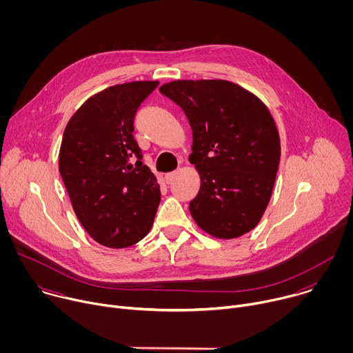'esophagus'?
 Returning <instances> with one entry per match:
<instances>
[{
  "label": "esophagus",
  "instance_id": "34e87169",
  "mask_svg": "<svg viewBox=\"0 0 353 353\" xmlns=\"http://www.w3.org/2000/svg\"><path fill=\"white\" fill-rule=\"evenodd\" d=\"M174 176H176V173H174V172H173V173H168V174H165V181H166V184H170V183L173 181Z\"/></svg>",
  "mask_w": 353,
  "mask_h": 353
}]
</instances>
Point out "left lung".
<instances>
[{"label":"left lung","mask_w":353,"mask_h":353,"mask_svg":"<svg viewBox=\"0 0 353 353\" xmlns=\"http://www.w3.org/2000/svg\"><path fill=\"white\" fill-rule=\"evenodd\" d=\"M159 92L181 108L192 130L190 162L201 176L190 203L196 225L219 239L260 222L275 183L281 143L265 105L228 81H174Z\"/></svg>","instance_id":"8db88e82"}]
</instances>
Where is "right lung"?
Listing matches in <instances>:
<instances>
[{"label":"right lung","instance_id":"add662e5","mask_svg":"<svg viewBox=\"0 0 353 353\" xmlns=\"http://www.w3.org/2000/svg\"><path fill=\"white\" fill-rule=\"evenodd\" d=\"M158 85L139 81L102 90L78 109L63 135L60 174L72 208L85 230L112 248L143 239L161 203L158 180L132 135L138 109Z\"/></svg>","mask_w":353,"mask_h":353}]
</instances>
